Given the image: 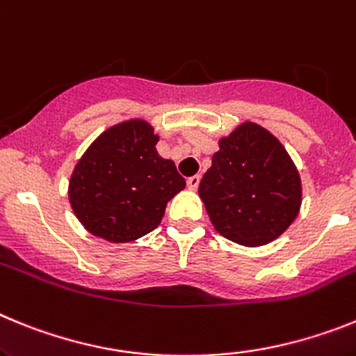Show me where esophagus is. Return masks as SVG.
I'll use <instances>...</instances> for the list:
<instances>
[{
    "label": "esophagus",
    "mask_w": 356,
    "mask_h": 356,
    "mask_svg": "<svg viewBox=\"0 0 356 356\" xmlns=\"http://www.w3.org/2000/svg\"><path fill=\"white\" fill-rule=\"evenodd\" d=\"M186 184H188V188H190V190H197V188H199V184H200V175H191V177H188Z\"/></svg>",
    "instance_id": "1"
}]
</instances>
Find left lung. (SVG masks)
I'll return each instance as SVG.
<instances>
[{
	"label": "left lung",
	"mask_w": 356,
	"mask_h": 356,
	"mask_svg": "<svg viewBox=\"0 0 356 356\" xmlns=\"http://www.w3.org/2000/svg\"><path fill=\"white\" fill-rule=\"evenodd\" d=\"M218 145L199 184L211 224L240 245L276 240L301 208L298 168L283 145L252 122L236 127Z\"/></svg>",
	"instance_id": "8db88e82"
}]
</instances>
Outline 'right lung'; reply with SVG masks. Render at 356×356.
<instances>
[{
	"instance_id": "add662e5",
	"label": "right lung",
	"mask_w": 356,
	"mask_h": 356,
	"mask_svg": "<svg viewBox=\"0 0 356 356\" xmlns=\"http://www.w3.org/2000/svg\"><path fill=\"white\" fill-rule=\"evenodd\" d=\"M157 140L145 120H129L102 132L80 157L67 195L89 233L125 243L159 225L186 181L157 154Z\"/></svg>"
}]
</instances>
